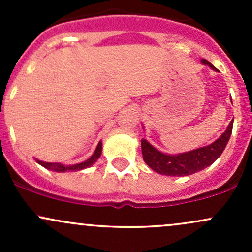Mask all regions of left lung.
<instances>
[{
    "label": "left lung",
    "mask_w": 252,
    "mask_h": 252,
    "mask_svg": "<svg viewBox=\"0 0 252 252\" xmlns=\"http://www.w3.org/2000/svg\"><path fill=\"white\" fill-rule=\"evenodd\" d=\"M201 62L205 65H209L213 70H216L215 66L207 60L202 59ZM232 126L233 121H231L225 132H222L218 140H216L209 146L176 155L161 153L160 150L154 148L148 141L142 138L141 147H142L144 162L156 173L163 175L184 176L200 172L206 167L211 166L224 152L225 147L230 140V136L232 134Z\"/></svg>",
    "instance_id": "8db88e82"
}]
</instances>
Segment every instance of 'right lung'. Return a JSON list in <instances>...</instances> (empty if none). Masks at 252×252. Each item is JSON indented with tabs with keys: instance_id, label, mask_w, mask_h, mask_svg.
I'll return each mask as SVG.
<instances>
[{
	"instance_id": "add662e5",
	"label": "right lung",
	"mask_w": 252,
	"mask_h": 252,
	"mask_svg": "<svg viewBox=\"0 0 252 252\" xmlns=\"http://www.w3.org/2000/svg\"><path fill=\"white\" fill-rule=\"evenodd\" d=\"M100 154H102V142L98 143L97 148H96V150H94V153L92 154L91 158H89L88 160L84 161V162H82V163L71 164V166H65V164H62V163L43 162V161H40V160H36V162L39 164H41V166L45 167V168L53 170V172H59V173L73 172V170H82V169L88 168V167H91L92 164H94L98 160V158H99Z\"/></svg>"
}]
</instances>
